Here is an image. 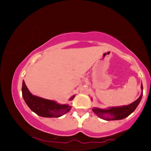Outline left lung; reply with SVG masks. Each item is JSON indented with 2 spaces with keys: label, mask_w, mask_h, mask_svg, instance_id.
I'll return each instance as SVG.
<instances>
[{
  "label": "left lung",
  "mask_w": 151,
  "mask_h": 151,
  "mask_svg": "<svg viewBox=\"0 0 151 151\" xmlns=\"http://www.w3.org/2000/svg\"><path fill=\"white\" fill-rule=\"evenodd\" d=\"M141 88L142 93L139 98L129 105L110 107V108L107 109H102L95 107L92 110L99 117L104 119V120H119V119H124L125 117L131 115L139 105L140 101L142 100V96H143V86H142V84H141Z\"/></svg>",
  "instance_id": "8db88e82"
}]
</instances>
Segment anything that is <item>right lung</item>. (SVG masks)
Instances as JSON below:
<instances>
[{"label":"right lung","instance_id":"add662e5","mask_svg":"<svg viewBox=\"0 0 151 151\" xmlns=\"http://www.w3.org/2000/svg\"><path fill=\"white\" fill-rule=\"evenodd\" d=\"M22 95L31 110L41 117H59L69 112L71 109L69 104H60L53 100L34 96L29 92L24 80L22 81ZM75 96H73L69 100H73Z\"/></svg>","mask_w":151,"mask_h":151}]
</instances>
